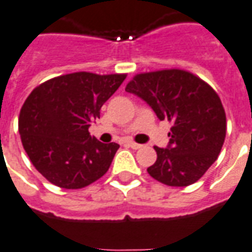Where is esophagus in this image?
I'll return each instance as SVG.
<instances>
[{"instance_id": "1", "label": "esophagus", "mask_w": 252, "mask_h": 252, "mask_svg": "<svg viewBox=\"0 0 252 252\" xmlns=\"http://www.w3.org/2000/svg\"><path fill=\"white\" fill-rule=\"evenodd\" d=\"M127 145H129L130 148H133V149H140L141 147H143L141 144H137V143H134V141H129V143H127Z\"/></svg>"}]
</instances>
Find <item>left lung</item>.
I'll list each match as a JSON object with an SVG mask.
<instances>
[{
  "instance_id": "obj_1",
  "label": "left lung",
  "mask_w": 252,
  "mask_h": 252,
  "mask_svg": "<svg viewBox=\"0 0 252 252\" xmlns=\"http://www.w3.org/2000/svg\"><path fill=\"white\" fill-rule=\"evenodd\" d=\"M126 92L143 98L156 116L171 123L167 148L154 147L156 162L147 171L169 187H188L216 162L226 136L221 98L209 83L185 70L137 74Z\"/></svg>"
}]
</instances>
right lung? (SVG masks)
I'll list each match as a JSON object with an SVG mask.
<instances>
[{
	"label": "right lung",
	"mask_w": 252,
	"mask_h": 252,
	"mask_svg": "<svg viewBox=\"0 0 252 252\" xmlns=\"http://www.w3.org/2000/svg\"><path fill=\"white\" fill-rule=\"evenodd\" d=\"M126 74L72 72L41 83L26 98L19 115L24 151L53 185L81 189L108 171L119 145L100 143L90 123L122 85Z\"/></svg>",
	"instance_id": "add662e5"
}]
</instances>
